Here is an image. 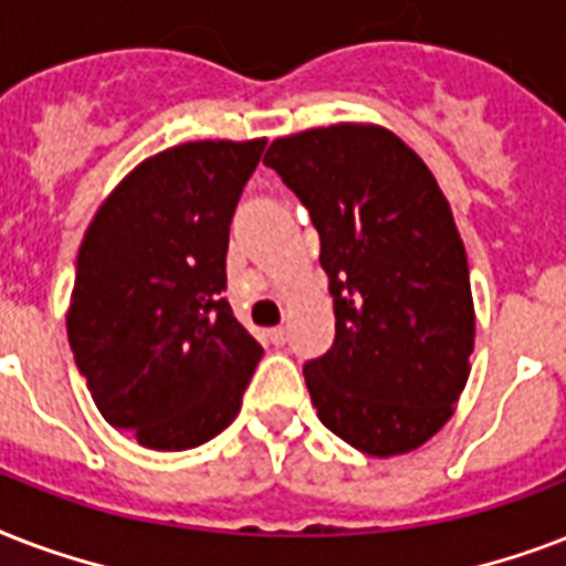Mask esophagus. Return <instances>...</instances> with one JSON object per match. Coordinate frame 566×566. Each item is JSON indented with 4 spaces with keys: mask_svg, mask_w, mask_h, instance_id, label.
<instances>
[{
    "mask_svg": "<svg viewBox=\"0 0 566 566\" xmlns=\"http://www.w3.org/2000/svg\"><path fill=\"white\" fill-rule=\"evenodd\" d=\"M269 339L277 345V348H280V345H286V327H271Z\"/></svg>",
    "mask_w": 566,
    "mask_h": 566,
    "instance_id": "esophagus-1",
    "label": "esophagus"
}]
</instances>
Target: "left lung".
I'll return each instance as SVG.
<instances>
[{
    "mask_svg": "<svg viewBox=\"0 0 566 566\" xmlns=\"http://www.w3.org/2000/svg\"><path fill=\"white\" fill-rule=\"evenodd\" d=\"M265 165L310 209L331 280L336 339L304 366L318 419L371 458L419 449L454 413L475 345L449 200L384 126L286 135Z\"/></svg>",
    "mask_w": 566,
    "mask_h": 566,
    "instance_id": "8db88e82",
    "label": "left lung"
}]
</instances>
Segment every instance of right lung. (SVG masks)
I'll use <instances>...</instances> for the list:
<instances>
[{
	"label": "right lung",
	"instance_id": "add662e5",
	"mask_svg": "<svg viewBox=\"0 0 566 566\" xmlns=\"http://www.w3.org/2000/svg\"><path fill=\"white\" fill-rule=\"evenodd\" d=\"M256 142H188L144 159L105 197L76 256L67 339L94 405L156 451L233 422L260 343L221 292L230 223Z\"/></svg>",
	"mask_w": 566,
	"mask_h": 566
}]
</instances>
